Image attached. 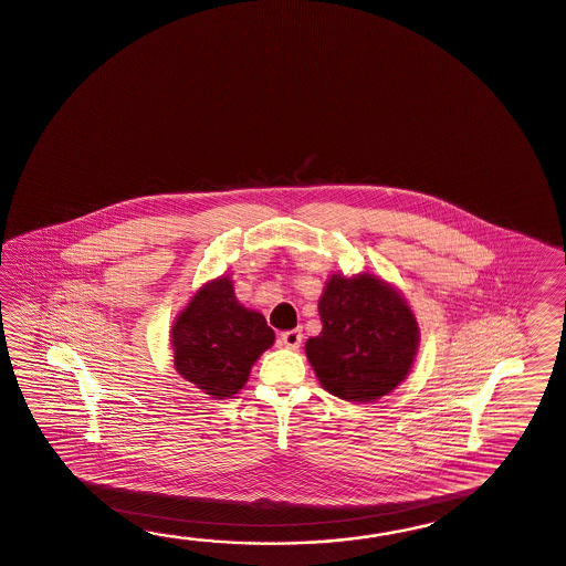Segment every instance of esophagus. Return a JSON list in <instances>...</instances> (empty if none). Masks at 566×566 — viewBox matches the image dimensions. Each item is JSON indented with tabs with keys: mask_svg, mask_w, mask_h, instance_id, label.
I'll return each instance as SVG.
<instances>
[{
	"mask_svg": "<svg viewBox=\"0 0 566 566\" xmlns=\"http://www.w3.org/2000/svg\"><path fill=\"white\" fill-rule=\"evenodd\" d=\"M280 343L289 349H298L302 343V331L301 328H292V331H284L280 335Z\"/></svg>",
	"mask_w": 566,
	"mask_h": 566,
	"instance_id": "esophagus-1",
	"label": "esophagus"
}]
</instances>
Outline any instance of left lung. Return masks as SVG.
Masks as SVG:
<instances>
[{
	"mask_svg": "<svg viewBox=\"0 0 566 566\" xmlns=\"http://www.w3.org/2000/svg\"><path fill=\"white\" fill-rule=\"evenodd\" d=\"M323 331L306 340L321 386L349 402H371L406 379L418 325L396 290L371 274L331 276L318 302Z\"/></svg>",
	"mask_w": 566,
	"mask_h": 566,
	"instance_id": "obj_1",
	"label": "left lung"
}]
</instances>
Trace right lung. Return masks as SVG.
Listing matches in <instances>:
<instances>
[{
	"label": "right lung",
	"instance_id": "right-lung-1",
	"mask_svg": "<svg viewBox=\"0 0 566 566\" xmlns=\"http://www.w3.org/2000/svg\"><path fill=\"white\" fill-rule=\"evenodd\" d=\"M272 343L274 331L239 304L229 277L202 286L172 328L176 371L217 400L245 386L253 361Z\"/></svg>",
	"mask_w": 566,
	"mask_h": 566
}]
</instances>
